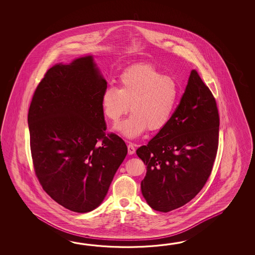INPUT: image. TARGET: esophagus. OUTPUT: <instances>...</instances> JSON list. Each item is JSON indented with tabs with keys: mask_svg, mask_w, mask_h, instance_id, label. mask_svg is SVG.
Wrapping results in <instances>:
<instances>
[{
	"mask_svg": "<svg viewBox=\"0 0 255 255\" xmlns=\"http://www.w3.org/2000/svg\"><path fill=\"white\" fill-rule=\"evenodd\" d=\"M128 154L129 155H133L135 151V146L132 143H128Z\"/></svg>",
	"mask_w": 255,
	"mask_h": 255,
	"instance_id": "1",
	"label": "esophagus"
}]
</instances>
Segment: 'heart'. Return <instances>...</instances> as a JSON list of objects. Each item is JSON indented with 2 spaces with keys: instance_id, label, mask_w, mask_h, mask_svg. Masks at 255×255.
Here are the masks:
<instances>
[{
  "instance_id": "b5f03b06",
  "label": "heart",
  "mask_w": 255,
  "mask_h": 255,
  "mask_svg": "<svg viewBox=\"0 0 255 255\" xmlns=\"http://www.w3.org/2000/svg\"><path fill=\"white\" fill-rule=\"evenodd\" d=\"M179 87L173 77L150 64L134 65L120 76V87H109L101 96L105 117L113 123L129 117L117 127L123 135L133 138L147 128L158 131L168 125L173 115Z\"/></svg>"
}]
</instances>
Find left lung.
Listing matches in <instances>:
<instances>
[{
  "label": "left lung",
  "instance_id": "left-lung-1",
  "mask_svg": "<svg viewBox=\"0 0 255 255\" xmlns=\"http://www.w3.org/2000/svg\"><path fill=\"white\" fill-rule=\"evenodd\" d=\"M219 127L216 100L199 73L192 70L168 125L136 149L146 166L141 191L153 210L170 212L201 191L216 157Z\"/></svg>",
  "mask_w": 255,
  "mask_h": 255
}]
</instances>
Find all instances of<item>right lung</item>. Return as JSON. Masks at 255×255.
<instances>
[{"instance_id":"right-lung-1","label":"right lung","mask_w":255,"mask_h":255,"mask_svg":"<svg viewBox=\"0 0 255 255\" xmlns=\"http://www.w3.org/2000/svg\"><path fill=\"white\" fill-rule=\"evenodd\" d=\"M106 88L92 56L54 65L28 111L35 175L43 190L72 212H91L101 204L128 154L121 137L106 133Z\"/></svg>"}]
</instances>
